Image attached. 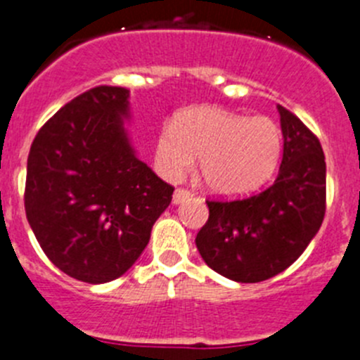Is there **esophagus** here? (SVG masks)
<instances>
[{
    "label": "esophagus",
    "instance_id": "1",
    "mask_svg": "<svg viewBox=\"0 0 360 360\" xmlns=\"http://www.w3.org/2000/svg\"><path fill=\"white\" fill-rule=\"evenodd\" d=\"M188 197H192V192H190V190H186V188H177L176 192H174L172 200L174 204H179L183 202L184 199H188Z\"/></svg>",
    "mask_w": 360,
    "mask_h": 360
}]
</instances>
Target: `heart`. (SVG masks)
I'll use <instances>...</instances> for the list:
<instances>
[{"label":"heart","mask_w":360,"mask_h":360,"mask_svg":"<svg viewBox=\"0 0 360 360\" xmlns=\"http://www.w3.org/2000/svg\"><path fill=\"white\" fill-rule=\"evenodd\" d=\"M283 148L280 127L267 116H244L215 108L181 112L160 132L154 148L163 177L181 179L199 156V174L219 195H244L271 177Z\"/></svg>","instance_id":"1"}]
</instances>
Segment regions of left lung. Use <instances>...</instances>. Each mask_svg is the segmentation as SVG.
Returning <instances> with one entry per match:
<instances>
[{"label": "left lung", "mask_w": 360, "mask_h": 360, "mask_svg": "<svg viewBox=\"0 0 360 360\" xmlns=\"http://www.w3.org/2000/svg\"><path fill=\"white\" fill-rule=\"evenodd\" d=\"M283 158L274 183L257 195L206 200L210 217L195 245L215 273L258 283L292 265L319 231L326 210V163L317 136L278 105Z\"/></svg>", "instance_id": "8db88e82"}]
</instances>
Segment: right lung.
Instances as JSON below:
<instances>
[{
	"instance_id": "add662e5",
	"label": "right lung",
	"mask_w": 360,
	"mask_h": 360,
	"mask_svg": "<svg viewBox=\"0 0 360 360\" xmlns=\"http://www.w3.org/2000/svg\"><path fill=\"white\" fill-rule=\"evenodd\" d=\"M129 89L96 86L55 112L30 147L25 212L51 264L86 283L134 264L174 186L134 156Z\"/></svg>"
}]
</instances>
